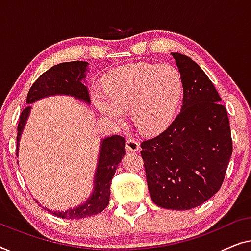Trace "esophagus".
<instances>
[{
	"label": "esophagus",
	"mask_w": 251,
	"mask_h": 251,
	"mask_svg": "<svg viewBox=\"0 0 251 251\" xmlns=\"http://www.w3.org/2000/svg\"><path fill=\"white\" fill-rule=\"evenodd\" d=\"M139 148L140 142L134 139V137H128V139L126 140V149L128 151H136L139 150Z\"/></svg>",
	"instance_id": "1"
}]
</instances>
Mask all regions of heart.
Returning a JSON list of instances; mask_svg holds the SVG:
<instances>
[{"mask_svg": "<svg viewBox=\"0 0 251 251\" xmlns=\"http://www.w3.org/2000/svg\"><path fill=\"white\" fill-rule=\"evenodd\" d=\"M105 94L94 92L95 104L107 117L122 122L124 110L143 133H156L174 117L183 95V80L175 67L133 63L104 78Z\"/></svg>", "mask_w": 251, "mask_h": 251, "instance_id": "obj_1", "label": "heart"}]
</instances>
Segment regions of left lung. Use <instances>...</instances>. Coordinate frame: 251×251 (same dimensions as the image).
Masks as SVG:
<instances>
[{"label":"left lung","mask_w":251,"mask_h":251,"mask_svg":"<svg viewBox=\"0 0 251 251\" xmlns=\"http://www.w3.org/2000/svg\"><path fill=\"white\" fill-rule=\"evenodd\" d=\"M183 80L179 114L159 135L141 143L151 199L166 209L200 206L221 189L232 156L226 108L202 69L172 53Z\"/></svg>","instance_id":"left-lung-1"}]
</instances>
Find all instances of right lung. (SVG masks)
Listing matches in <instances>:
<instances>
[{
	"mask_svg": "<svg viewBox=\"0 0 251 251\" xmlns=\"http://www.w3.org/2000/svg\"><path fill=\"white\" fill-rule=\"evenodd\" d=\"M86 66L87 62L85 61H72L62 62L51 67L35 80L28 92L26 102L33 103L38 99L49 95L67 94L90 103L89 90L82 83V80L85 78ZM29 111L30 105H27L20 114L16 151H18L20 135ZM125 142V139L121 135H112L102 141L97 174H95L94 191L85 203L66 211H49L55 216L66 220H79L101 213L109 203L111 179L115 175L116 168L126 152Z\"/></svg>",
	"mask_w": 251,
	"mask_h": 251,
	"instance_id": "obj_1",
	"label": "right lung"
}]
</instances>
